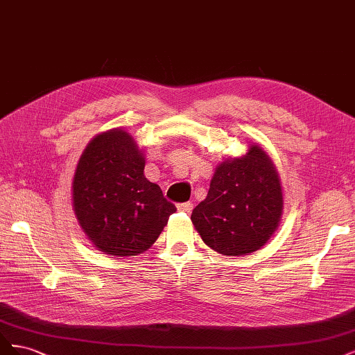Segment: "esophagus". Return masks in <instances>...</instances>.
<instances>
[{
	"mask_svg": "<svg viewBox=\"0 0 355 355\" xmlns=\"http://www.w3.org/2000/svg\"><path fill=\"white\" fill-rule=\"evenodd\" d=\"M176 207H178V210H179V211L191 213L192 207H194V204L189 202V201H187V202H178V204H176Z\"/></svg>",
	"mask_w": 355,
	"mask_h": 355,
	"instance_id": "1",
	"label": "esophagus"
}]
</instances>
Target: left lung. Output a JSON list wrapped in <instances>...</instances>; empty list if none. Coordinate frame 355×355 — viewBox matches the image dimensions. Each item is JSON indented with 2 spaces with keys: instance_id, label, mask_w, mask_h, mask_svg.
<instances>
[{
  "instance_id": "obj_1",
  "label": "left lung",
  "mask_w": 355,
  "mask_h": 355,
  "mask_svg": "<svg viewBox=\"0 0 355 355\" xmlns=\"http://www.w3.org/2000/svg\"><path fill=\"white\" fill-rule=\"evenodd\" d=\"M283 194L277 170L259 146L227 159L214 171L206 200L191 220L202 241L225 256L252 253L278 227Z\"/></svg>"
}]
</instances>
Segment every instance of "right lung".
Listing matches in <instances>:
<instances>
[{"instance_id":"add662e5","label":"right lung","mask_w":355,"mask_h":355,"mask_svg":"<svg viewBox=\"0 0 355 355\" xmlns=\"http://www.w3.org/2000/svg\"><path fill=\"white\" fill-rule=\"evenodd\" d=\"M145 158L120 128L96 136L73 176V210L99 250L121 257L151 247L176 211L145 175Z\"/></svg>"}]
</instances>
